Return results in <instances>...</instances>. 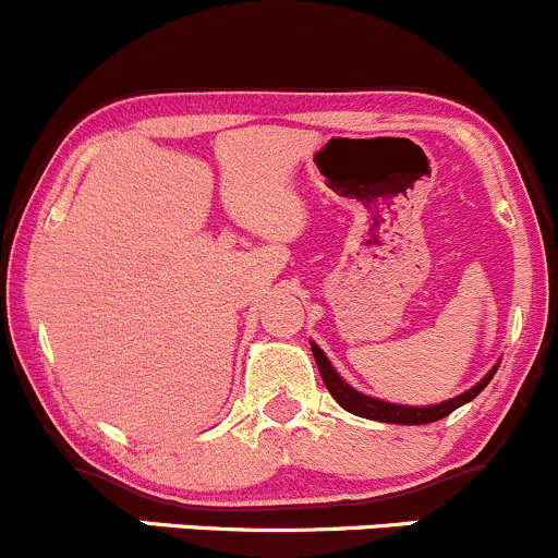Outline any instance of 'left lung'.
Returning <instances> with one entry per match:
<instances>
[{
	"label": "left lung",
	"instance_id": "obj_1",
	"mask_svg": "<svg viewBox=\"0 0 558 558\" xmlns=\"http://www.w3.org/2000/svg\"><path fill=\"white\" fill-rule=\"evenodd\" d=\"M311 353H314L316 359V367H319L322 373V380H325L327 391L332 393V399L338 401L340 407H343L345 412H351V415H359V417H367V421H377V423H397V425H425V423H436L441 421V417H447L449 412H454L458 407L469 404L471 399H476L478 393L487 388V383L493 380L495 373H497V364L493 369H489L487 375L482 377V380L476 383V386H471L469 391L458 393L454 399H447V401H439V404H425V407H410V404H393V401H383V399H375V397H367V393L356 391V388H351L349 383L340 377L338 369L332 367V362L327 359V353L319 349V345L311 340Z\"/></svg>",
	"mask_w": 558,
	"mask_h": 558
}]
</instances>
